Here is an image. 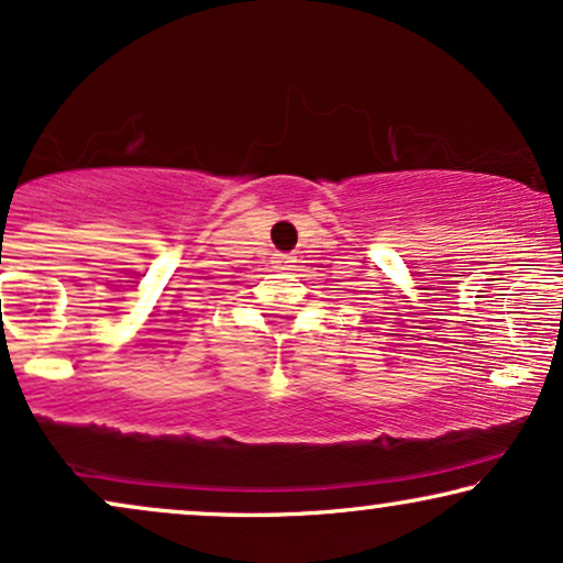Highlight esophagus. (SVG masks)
Here are the masks:
<instances>
[{
    "label": "esophagus",
    "instance_id": "1",
    "mask_svg": "<svg viewBox=\"0 0 563 563\" xmlns=\"http://www.w3.org/2000/svg\"><path fill=\"white\" fill-rule=\"evenodd\" d=\"M291 264H297L295 255H282V258L276 261V268H291Z\"/></svg>",
    "mask_w": 563,
    "mask_h": 563
}]
</instances>
